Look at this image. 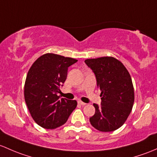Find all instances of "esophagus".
I'll return each instance as SVG.
<instances>
[{
  "label": "esophagus",
  "mask_w": 157,
  "mask_h": 157,
  "mask_svg": "<svg viewBox=\"0 0 157 157\" xmlns=\"http://www.w3.org/2000/svg\"><path fill=\"white\" fill-rule=\"evenodd\" d=\"M77 102H78L79 105H83H83H86V104L84 103V102H83V101H80V100H78V101H77Z\"/></svg>",
  "instance_id": "1"
}]
</instances>
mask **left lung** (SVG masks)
I'll return each instance as SVG.
<instances>
[{
	"instance_id": "1",
	"label": "left lung",
	"mask_w": 157,
	"mask_h": 157,
	"mask_svg": "<svg viewBox=\"0 0 157 157\" xmlns=\"http://www.w3.org/2000/svg\"><path fill=\"white\" fill-rule=\"evenodd\" d=\"M95 76L101 92V106L93 104L95 113L90 123L101 132H112L124 124L131 113L135 95L131 76L121 62L113 57L85 60Z\"/></svg>"
}]
</instances>
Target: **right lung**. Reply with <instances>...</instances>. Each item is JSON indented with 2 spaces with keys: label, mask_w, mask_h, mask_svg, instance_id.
<instances>
[{
  "label": "right lung",
  "mask_w": 157,
  "mask_h": 157,
  "mask_svg": "<svg viewBox=\"0 0 157 157\" xmlns=\"http://www.w3.org/2000/svg\"><path fill=\"white\" fill-rule=\"evenodd\" d=\"M77 59L47 53L31 65L25 83V100L33 120L40 126L53 129L67 122L76 108L75 100L58 96L67 78V68Z\"/></svg>",
  "instance_id": "add662e5"
}]
</instances>
